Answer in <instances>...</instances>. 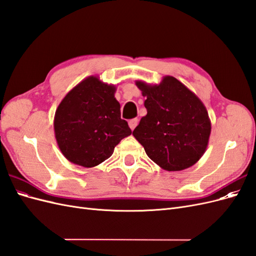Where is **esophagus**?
I'll list each match as a JSON object with an SVG mask.
<instances>
[{
  "label": "esophagus",
  "instance_id": "1",
  "mask_svg": "<svg viewBox=\"0 0 256 256\" xmlns=\"http://www.w3.org/2000/svg\"><path fill=\"white\" fill-rule=\"evenodd\" d=\"M138 118H132V120H129V127H130V129L131 130H134L136 127V125H138Z\"/></svg>",
  "mask_w": 256,
  "mask_h": 256
}]
</instances>
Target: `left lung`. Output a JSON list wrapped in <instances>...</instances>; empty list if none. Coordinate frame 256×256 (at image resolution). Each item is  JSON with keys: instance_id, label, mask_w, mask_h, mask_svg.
I'll return each instance as SVG.
<instances>
[{"instance_id": "left-lung-1", "label": "left lung", "mask_w": 256, "mask_h": 256, "mask_svg": "<svg viewBox=\"0 0 256 256\" xmlns=\"http://www.w3.org/2000/svg\"><path fill=\"white\" fill-rule=\"evenodd\" d=\"M136 84L146 97L147 114L132 134L147 156L166 171L196 164L207 148L212 130L203 102L171 76L158 85L143 81Z\"/></svg>"}]
</instances>
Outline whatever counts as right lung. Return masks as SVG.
<instances>
[{
  "label": "right lung",
  "instance_id": "add662e5",
  "mask_svg": "<svg viewBox=\"0 0 256 256\" xmlns=\"http://www.w3.org/2000/svg\"><path fill=\"white\" fill-rule=\"evenodd\" d=\"M116 88L88 76L62 100L54 116V134L67 160L92 168L112 156L114 147L131 134L120 118Z\"/></svg>",
  "mask_w": 256,
  "mask_h": 256
}]
</instances>
